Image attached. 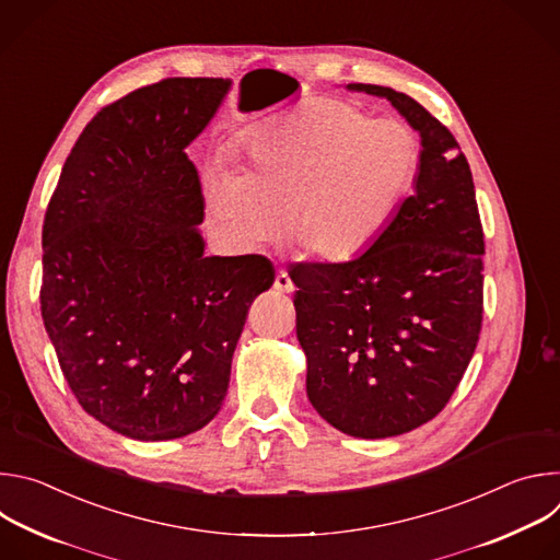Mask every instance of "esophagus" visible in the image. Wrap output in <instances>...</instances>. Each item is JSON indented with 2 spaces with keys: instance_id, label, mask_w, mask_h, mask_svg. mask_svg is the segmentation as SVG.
<instances>
[{
  "instance_id": "esophagus-1",
  "label": "esophagus",
  "mask_w": 560,
  "mask_h": 560,
  "mask_svg": "<svg viewBox=\"0 0 560 560\" xmlns=\"http://www.w3.org/2000/svg\"><path fill=\"white\" fill-rule=\"evenodd\" d=\"M275 290L279 292H292L294 290V283L290 279V275L285 270H279L277 277H275Z\"/></svg>"
}]
</instances>
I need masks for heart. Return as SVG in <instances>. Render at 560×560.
Masks as SVG:
<instances>
[{
	"mask_svg": "<svg viewBox=\"0 0 560 560\" xmlns=\"http://www.w3.org/2000/svg\"><path fill=\"white\" fill-rule=\"evenodd\" d=\"M421 141L398 119H372L341 100H314L261 130L242 173L212 168L206 210L214 234L236 253L279 236L326 264L368 253L408 201Z\"/></svg>",
	"mask_w": 560,
	"mask_h": 560,
	"instance_id": "heart-1",
	"label": "heart"
}]
</instances>
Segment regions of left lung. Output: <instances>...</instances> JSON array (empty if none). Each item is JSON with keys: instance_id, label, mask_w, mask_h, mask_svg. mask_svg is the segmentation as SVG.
<instances>
[{"instance_id": "obj_1", "label": "left lung", "mask_w": 560, "mask_h": 560, "mask_svg": "<svg viewBox=\"0 0 560 560\" xmlns=\"http://www.w3.org/2000/svg\"><path fill=\"white\" fill-rule=\"evenodd\" d=\"M387 100L421 137L415 192L378 242L348 264H296L290 279L307 398L359 439L406 434L450 401L483 322V228L471 171L454 135L387 86L348 84Z\"/></svg>"}]
</instances>
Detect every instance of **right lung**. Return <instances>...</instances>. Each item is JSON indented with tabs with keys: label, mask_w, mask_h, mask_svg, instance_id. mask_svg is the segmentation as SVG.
<instances>
[{
	"label": "right lung",
	"mask_w": 560,
	"mask_h": 560,
	"mask_svg": "<svg viewBox=\"0 0 560 560\" xmlns=\"http://www.w3.org/2000/svg\"><path fill=\"white\" fill-rule=\"evenodd\" d=\"M230 79L173 77L102 108L79 135L44 230L42 318L91 417L135 441L208 425L253 301L261 255L206 257L203 195L186 148Z\"/></svg>",
	"instance_id": "obj_1"
}]
</instances>
